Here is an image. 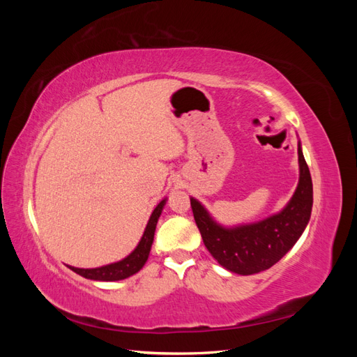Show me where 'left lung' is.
Listing matches in <instances>:
<instances>
[{"label": "left lung", "instance_id": "8db88e82", "mask_svg": "<svg viewBox=\"0 0 357 357\" xmlns=\"http://www.w3.org/2000/svg\"><path fill=\"white\" fill-rule=\"evenodd\" d=\"M299 181L286 207L269 218L234 228L215 222L204 205L190 198L202 241L223 268L241 275L257 274L275 265L305 231L312 208V181L298 143Z\"/></svg>", "mask_w": 357, "mask_h": 357}]
</instances>
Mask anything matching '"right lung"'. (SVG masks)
Returning a JSON list of instances; mask_svg holds the SVG:
<instances>
[{
    "label": "right lung",
    "instance_id": "add662e5",
    "mask_svg": "<svg viewBox=\"0 0 357 357\" xmlns=\"http://www.w3.org/2000/svg\"><path fill=\"white\" fill-rule=\"evenodd\" d=\"M165 202L167 199H162L156 205V208L153 210L152 215H150L142 240H139L138 245L134 248V252L131 255H128L125 259H122V261L110 264V265H104L100 268H86V269L74 268V266H68V268L75 274L89 280H96V282H117V280H123L138 273L139 269L144 266L149 257L150 248H152V244H153L158 219L160 218V213L164 210Z\"/></svg>",
    "mask_w": 357,
    "mask_h": 357
}]
</instances>
